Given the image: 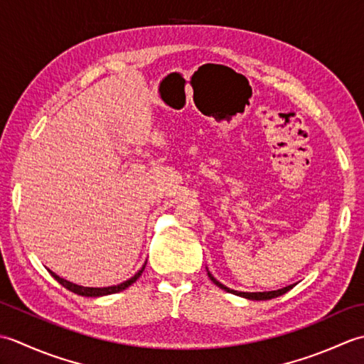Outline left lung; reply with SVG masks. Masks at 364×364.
I'll return each instance as SVG.
<instances>
[{"mask_svg": "<svg viewBox=\"0 0 364 364\" xmlns=\"http://www.w3.org/2000/svg\"><path fill=\"white\" fill-rule=\"evenodd\" d=\"M207 275H209V278L213 281V284H217L220 289H223V291H226L229 294H235V295L245 296V299H248V300H270V299H275V296H279V295L286 294L289 289L294 287V284H291V286H287V287L278 289V291H269V292H239V291H232V289L226 287L225 284H221L220 281H217V279L212 277V273L209 270H207Z\"/></svg>", "mask_w": 364, "mask_h": 364, "instance_id": "left-lung-1", "label": "left lung"}]
</instances>
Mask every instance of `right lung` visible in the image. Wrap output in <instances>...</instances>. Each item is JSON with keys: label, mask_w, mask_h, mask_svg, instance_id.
<instances>
[{"label": "right lung", "mask_w": 364, "mask_h": 364, "mask_svg": "<svg viewBox=\"0 0 364 364\" xmlns=\"http://www.w3.org/2000/svg\"><path fill=\"white\" fill-rule=\"evenodd\" d=\"M144 267H146V264L143 265V269H141L135 277H132L130 279H127V281H124V283H121V284H117V286H111V287H83V286H78V284H73V283H70V281H68V279H63V278H59L56 273H53L51 270H48L50 273H51V277H53L59 284L61 286H64L65 289H69L70 292H73V294H78V295H83V296H102V295H109V294H116V292H121V291H124V289H127L129 286H132L133 283H135V281L141 277V273H143V270H144Z\"/></svg>", "instance_id": "add662e5"}]
</instances>
